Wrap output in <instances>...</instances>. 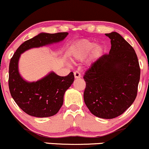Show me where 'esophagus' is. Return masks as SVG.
Returning a JSON list of instances; mask_svg holds the SVG:
<instances>
[{"mask_svg": "<svg viewBox=\"0 0 149 149\" xmlns=\"http://www.w3.org/2000/svg\"><path fill=\"white\" fill-rule=\"evenodd\" d=\"M74 75L75 79H78L81 77V74H80V72H79L78 71H75L74 72Z\"/></svg>", "mask_w": 149, "mask_h": 149, "instance_id": "esophagus-1", "label": "esophagus"}]
</instances>
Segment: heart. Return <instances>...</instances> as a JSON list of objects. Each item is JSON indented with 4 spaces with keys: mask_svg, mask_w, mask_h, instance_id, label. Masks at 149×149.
Returning <instances> with one entry per match:
<instances>
[{
    "mask_svg": "<svg viewBox=\"0 0 149 149\" xmlns=\"http://www.w3.org/2000/svg\"><path fill=\"white\" fill-rule=\"evenodd\" d=\"M103 52L104 47L102 45H95L93 42L84 40L75 44L72 50V56L77 60L81 61L90 54L89 60L95 61L102 55Z\"/></svg>",
    "mask_w": 149,
    "mask_h": 149,
    "instance_id": "1",
    "label": "heart"
}]
</instances>
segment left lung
I'll list each match as a JSON object with an SVG mask.
<instances>
[{
	"label": "left lung",
	"mask_w": 149,
	"mask_h": 149,
	"mask_svg": "<svg viewBox=\"0 0 149 149\" xmlns=\"http://www.w3.org/2000/svg\"><path fill=\"white\" fill-rule=\"evenodd\" d=\"M105 35L111 40V49L85 72L84 100L93 114L111 119L134 102L140 68L135 51L123 37L116 32Z\"/></svg>",
	"instance_id": "obj_1"
}]
</instances>
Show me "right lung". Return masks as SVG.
Returning <instances> with one entry per match:
<instances>
[{
    "label": "right lung",
    "mask_w": 149,
    "mask_h": 149,
    "mask_svg": "<svg viewBox=\"0 0 149 149\" xmlns=\"http://www.w3.org/2000/svg\"><path fill=\"white\" fill-rule=\"evenodd\" d=\"M68 35L67 32L40 33L22 44L10 60L8 80L10 94L17 105L30 116L44 118L57 113L63 103L65 93L73 83L74 77L72 72L65 77L51 72L38 81H26L19 72L21 54L30 49L59 42Z\"/></svg>",
    "instance_id": "1"
}]
</instances>
